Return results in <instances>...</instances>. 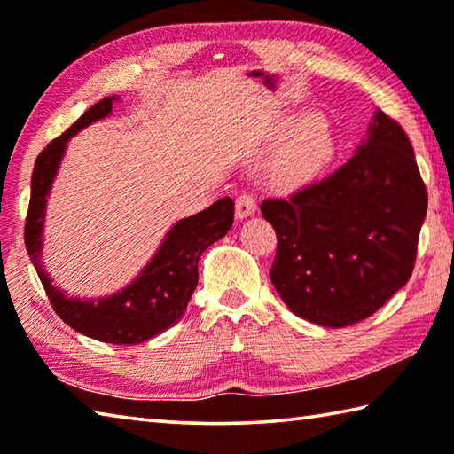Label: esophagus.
<instances>
[{
	"label": "esophagus",
	"mask_w": 454,
	"mask_h": 454,
	"mask_svg": "<svg viewBox=\"0 0 454 454\" xmlns=\"http://www.w3.org/2000/svg\"><path fill=\"white\" fill-rule=\"evenodd\" d=\"M257 211V199L253 193H243L237 197L235 203V215L237 219H247L253 213Z\"/></svg>",
	"instance_id": "34e87169"
}]
</instances>
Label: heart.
Returning <instances> with one entry per match:
<instances>
[{"mask_svg":"<svg viewBox=\"0 0 454 454\" xmlns=\"http://www.w3.org/2000/svg\"><path fill=\"white\" fill-rule=\"evenodd\" d=\"M329 155V137L323 127L313 125L297 143L285 151L273 167V181L281 187H293L319 171Z\"/></svg>","mask_w":454,"mask_h":454,"instance_id":"1","label":"heart"}]
</instances>
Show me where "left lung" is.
<instances>
[{"mask_svg": "<svg viewBox=\"0 0 454 454\" xmlns=\"http://www.w3.org/2000/svg\"><path fill=\"white\" fill-rule=\"evenodd\" d=\"M427 203L407 133L377 109L343 167L261 203L277 233L269 277L285 305L333 329L379 311L411 279Z\"/></svg>", "mask_w": 454, "mask_h": 454, "instance_id": "obj_1", "label": "left lung"}]
</instances>
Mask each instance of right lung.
Wrapping results in <instances>:
<instances>
[{"label": "right lung", "instance_id": "add662e5", "mask_svg": "<svg viewBox=\"0 0 454 454\" xmlns=\"http://www.w3.org/2000/svg\"><path fill=\"white\" fill-rule=\"evenodd\" d=\"M115 95L95 103L66 133L55 137L35 159L31 175V197L26 217V249L50 297L53 311L71 329L85 337L111 345H139L173 327L185 313L197 287V261L201 253L219 241L233 225L235 205L231 197H223L205 211L181 219L157 249L155 257L139 273L137 279L111 297L77 299L53 287L43 271V217L45 203L67 141L93 121H99L114 109Z\"/></svg>", "mask_w": 454, "mask_h": 454}]
</instances>
